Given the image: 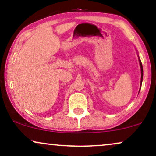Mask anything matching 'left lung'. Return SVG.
<instances>
[{"label":"left lung","instance_id":"1","mask_svg":"<svg viewBox=\"0 0 156 156\" xmlns=\"http://www.w3.org/2000/svg\"><path fill=\"white\" fill-rule=\"evenodd\" d=\"M139 63H140V71H141V78H140V87H141V83H142V81H143V75H144V70H143L142 63H141V61H140V58H139Z\"/></svg>","mask_w":156,"mask_h":156}]
</instances>
